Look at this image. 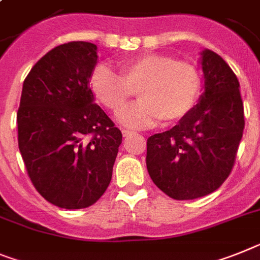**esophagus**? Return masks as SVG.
Instances as JSON below:
<instances>
[{"mask_svg": "<svg viewBox=\"0 0 260 260\" xmlns=\"http://www.w3.org/2000/svg\"><path fill=\"white\" fill-rule=\"evenodd\" d=\"M133 132H130V130H122V135L123 137H128V135H132Z\"/></svg>", "mask_w": 260, "mask_h": 260, "instance_id": "34e87169", "label": "esophagus"}]
</instances>
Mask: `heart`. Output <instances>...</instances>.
Returning a JSON list of instances; mask_svg holds the SVG:
<instances>
[{
    "label": "heart",
    "instance_id": "obj_1",
    "mask_svg": "<svg viewBox=\"0 0 260 260\" xmlns=\"http://www.w3.org/2000/svg\"><path fill=\"white\" fill-rule=\"evenodd\" d=\"M90 89L99 103L114 114L121 113L138 90V104L118 117L122 125L143 128L159 119L172 123L187 115L199 99L201 77L193 64L176 61L164 54H143L125 61L121 76L100 64L90 77Z\"/></svg>",
    "mask_w": 260,
    "mask_h": 260
}]
</instances>
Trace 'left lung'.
<instances>
[{
  "label": "left lung",
  "mask_w": 260,
  "mask_h": 260,
  "mask_svg": "<svg viewBox=\"0 0 260 260\" xmlns=\"http://www.w3.org/2000/svg\"><path fill=\"white\" fill-rule=\"evenodd\" d=\"M204 92L176 126L147 139L148 175L175 200H194L218 189L234 166L245 128L239 83L222 57L200 52Z\"/></svg>",
  "instance_id": "8db88e82"
}]
</instances>
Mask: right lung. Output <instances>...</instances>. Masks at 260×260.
<instances>
[{
	"label": "right lung",
	"instance_id": "obj_1",
	"mask_svg": "<svg viewBox=\"0 0 260 260\" xmlns=\"http://www.w3.org/2000/svg\"><path fill=\"white\" fill-rule=\"evenodd\" d=\"M97 46L70 42L48 51L23 81L18 147L34 187L48 203L83 209L103 196L122 143L119 128L94 104Z\"/></svg>",
	"mask_w": 260,
	"mask_h": 260
}]
</instances>
